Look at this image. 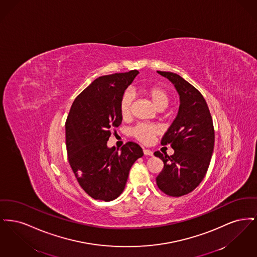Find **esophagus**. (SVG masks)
<instances>
[{"instance_id": "obj_1", "label": "esophagus", "mask_w": 257, "mask_h": 257, "mask_svg": "<svg viewBox=\"0 0 257 257\" xmlns=\"http://www.w3.org/2000/svg\"><path fill=\"white\" fill-rule=\"evenodd\" d=\"M144 153H145V155H148V156L153 155V152L150 149H147V148H144Z\"/></svg>"}]
</instances>
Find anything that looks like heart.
<instances>
[{
	"mask_svg": "<svg viewBox=\"0 0 257 257\" xmlns=\"http://www.w3.org/2000/svg\"><path fill=\"white\" fill-rule=\"evenodd\" d=\"M139 91L148 98L157 110L166 109L170 103L169 92L162 86H142L139 87ZM133 101L134 95L131 91H125L123 93L119 102V112L123 119H126L131 115ZM159 132L158 126L146 123H140L131 130V134L143 143H149Z\"/></svg>",
	"mask_w": 257,
	"mask_h": 257,
	"instance_id": "heart-1",
	"label": "heart"
}]
</instances>
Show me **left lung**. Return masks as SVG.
I'll list each match as a JSON object with an SVG mask.
<instances>
[{"instance_id": "left-lung-1", "label": "left lung", "mask_w": 257, "mask_h": 257, "mask_svg": "<svg viewBox=\"0 0 257 257\" xmlns=\"http://www.w3.org/2000/svg\"><path fill=\"white\" fill-rule=\"evenodd\" d=\"M157 72L172 83L180 105L161 142L164 146L170 144L174 153H154L164 163L156 183L168 196H184L194 191L207 172L215 144L213 119L205 99L195 86L177 74Z\"/></svg>"}]
</instances>
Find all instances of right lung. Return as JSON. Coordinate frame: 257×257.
<instances>
[{"label":"right lung","mask_w":257,"mask_h":257,"mask_svg":"<svg viewBox=\"0 0 257 257\" xmlns=\"http://www.w3.org/2000/svg\"><path fill=\"white\" fill-rule=\"evenodd\" d=\"M138 70L99 77L74 100L65 123L68 161L88 196L110 201L121 194L129 171L143 157L142 147L133 142L120 150L109 147L110 129L122 121L119 102Z\"/></svg>","instance_id":"right-lung-1"}]
</instances>
